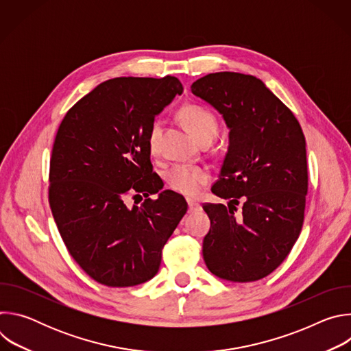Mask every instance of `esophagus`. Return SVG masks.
<instances>
[{"mask_svg":"<svg viewBox=\"0 0 351 351\" xmlns=\"http://www.w3.org/2000/svg\"><path fill=\"white\" fill-rule=\"evenodd\" d=\"M187 204H189V213H197L202 210V206H199L197 202H194V199L191 198H187Z\"/></svg>","mask_w":351,"mask_h":351,"instance_id":"1","label":"esophagus"}]
</instances>
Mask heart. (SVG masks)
Instances as JSON below:
<instances>
[{
  "mask_svg": "<svg viewBox=\"0 0 351 351\" xmlns=\"http://www.w3.org/2000/svg\"><path fill=\"white\" fill-rule=\"evenodd\" d=\"M179 115L189 130L194 134V137L199 143L214 141L219 133V122L213 111L198 104H186L180 108ZM162 136V121L156 119L147 133V145L149 154L158 156L160 143ZM211 179L210 172L197 165H173L168 175V184L178 193L184 195H194L199 191L203 186H206Z\"/></svg>",
  "mask_w": 351,
  "mask_h": 351,
  "instance_id": "1",
  "label": "heart"
}]
</instances>
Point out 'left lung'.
<instances>
[{
	"label": "left lung",
	"mask_w": 351,
	"mask_h": 351,
	"mask_svg": "<svg viewBox=\"0 0 351 351\" xmlns=\"http://www.w3.org/2000/svg\"><path fill=\"white\" fill-rule=\"evenodd\" d=\"M191 93L217 108L230 129L211 187L229 204H203L211 221L203 241L206 265L230 282L260 280L283 263L303 228L308 191L303 129L252 75L210 73L191 84Z\"/></svg>",
	"instance_id": "8db88e82"
}]
</instances>
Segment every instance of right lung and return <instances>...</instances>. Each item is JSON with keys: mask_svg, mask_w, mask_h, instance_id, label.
Instances as JSON below:
<instances>
[{"mask_svg": "<svg viewBox=\"0 0 351 351\" xmlns=\"http://www.w3.org/2000/svg\"><path fill=\"white\" fill-rule=\"evenodd\" d=\"M183 91L175 76L115 77L66 112L49 160L48 202L72 258L95 282L129 287L156 276L162 248L187 211L153 172L147 133ZM147 198L130 209L127 198ZM136 203V202H134Z\"/></svg>", "mask_w": 351, "mask_h": 351, "instance_id": "right-lung-1", "label": "right lung"}]
</instances>
